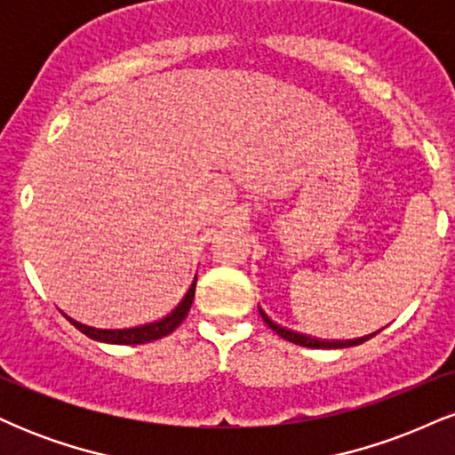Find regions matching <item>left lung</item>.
<instances>
[{
    "mask_svg": "<svg viewBox=\"0 0 455 455\" xmlns=\"http://www.w3.org/2000/svg\"><path fill=\"white\" fill-rule=\"evenodd\" d=\"M259 312H260V316H263V321L267 323V325L274 329V331L278 333L280 338H284V340H289L293 344H299V347H307V348H347V347H357V344H362V342L368 340V338H372V336H363V338H355V340H321V338L306 336V333L291 331V329L278 325V323L271 321V318L265 315L260 307H259Z\"/></svg>",
    "mask_w": 455,
    "mask_h": 455,
    "instance_id": "8db88e82",
    "label": "left lung"
}]
</instances>
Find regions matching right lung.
Segmentation results:
<instances>
[{
  "label": "right lung",
  "instance_id": "add662e5",
  "mask_svg": "<svg viewBox=\"0 0 455 455\" xmlns=\"http://www.w3.org/2000/svg\"><path fill=\"white\" fill-rule=\"evenodd\" d=\"M195 289H196V278L190 284V289H188L184 299L177 304V307L171 312V315H166L164 318H160V321L156 323H148V325L128 327V329H96L90 325H83V323H78L75 318L66 315L64 316L78 329V331L85 333V336L92 338V340L108 342V344H145V342L160 340V338L169 336L171 331H175V329L184 323L186 315L190 312L192 299H195Z\"/></svg>",
  "mask_w": 455,
  "mask_h": 455
}]
</instances>
